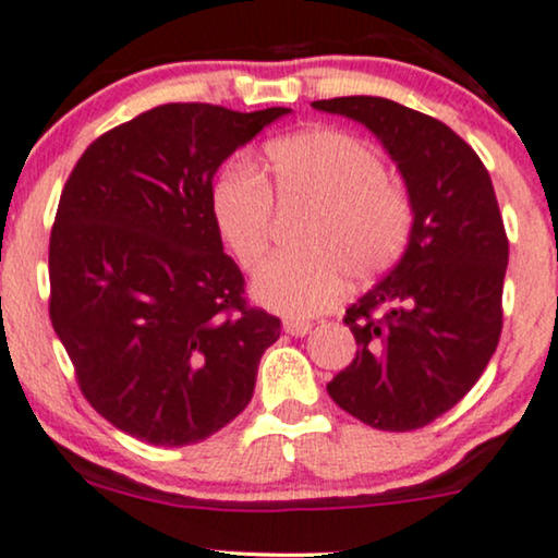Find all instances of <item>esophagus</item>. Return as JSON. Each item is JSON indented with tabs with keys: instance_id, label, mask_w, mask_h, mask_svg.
I'll use <instances>...</instances> for the list:
<instances>
[{
	"instance_id": "1",
	"label": "esophagus",
	"mask_w": 558,
	"mask_h": 558,
	"mask_svg": "<svg viewBox=\"0 0 558 558\" xmlns=\"http://www.w3.org/2000/svg\"><path fill=\"white\" fill-rule=\"evenodd\" d=\"M311 328H313L311 320H294V318L284 320V331L290 336H305Z\"/></svg>"
}]
</instances>
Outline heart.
Returning <instances> with one entry per match:
<instances>
[{"instance_id":"heart-1","label":"heart","mask_w":558,"mask_h":558,"mask_svg":"<svg viewBox=\"0 0 558 558\" xmlns=\"http://www.w3.org/2000/svg\"><path fill=\"white\" fill-rule=\"evenodd\" d=\"M274 202L311 206L300 232L305 253L277 256L253 279L260 305L311 318L336 305L347 279L373 281L409 251L416 204L388 175L380 153L339 129H305L266 144V178L232 162L215 178L209 211L227 251L243 268L264 260Z\"/></svg>"}]
</instances>
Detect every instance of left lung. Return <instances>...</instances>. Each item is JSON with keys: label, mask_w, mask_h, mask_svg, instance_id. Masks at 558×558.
<instances>
[{"label": "left lung", "mask_w": 558, "mask_h": 558, "mask_svg": "<svg viewBox=\"0 0 558 558\" xmlns=\"http://www.w3.org/2000/svg\"><path fill=\"white\" fill-rule=\"evenodd\" d=\"M313 108L364 123L416 204L405 256L343 315L356 356L328 396L375 429H418L469 393L497 352L510 240L489 170L450 126L401 102L352 95Z\"/></svg>", "instance_id": "obj_1"}]
</instances>
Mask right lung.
I'll return each instance as SVG.
<instances>
[{
  "label": "right lung",
  "instance_id": "obj_1",
  "mask_svg": "<svg viewBox=\"0 0 558 558\" xmlns=\"http://www.w3.org/2000/svg\"><path fill=\"white\" fill-rule=\"evenodd\" d=\"M290 108L168 102L98 136L48 243L53 331L116 429L183 447L251 403L281 320L245 298L209 211L217 168Z\"/></svg>",
  "mask_w": 558,
  "mask_h": 558
}]
</instances>
